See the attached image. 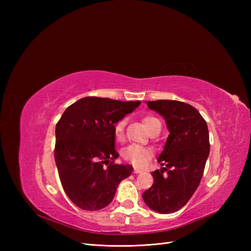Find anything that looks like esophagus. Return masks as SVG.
I'll return each mask as SVG.
<instances>
[{"mask_svg": "<svg viewBox=\"0 0 251 251\" xmlns=\"http://www.w3.org/2000/svg\"><path fill=\"white\" fill-rule=\"evenodd\" d=\"M133 172H134L135 174H140V173H142V170H140V169H137V168H135Z\"/></svg>", "mask_w": 251, "mask_h": 251, "instance_id": "esophagus-1", "label": "esophagus"}]
</instances>
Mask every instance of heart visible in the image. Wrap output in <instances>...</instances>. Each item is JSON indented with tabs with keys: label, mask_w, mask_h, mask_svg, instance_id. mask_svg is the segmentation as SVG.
<instances>
[{
	"label": "heart",
	"mask_w": 251,
	"mask_h": 251,
	"mask_svg": "<svg viewBox=\"0 0 251 251\" xmlns=\"http://www.w3.org/2000/svg\"><path fill=\"white\" fill-rule=\"evenodd\" d=\"M142 121L144 126H146V127L149 130V132L157 125H161L159 119L153 115L144 116ZM126 124V120L124 118L118 120L115 126H114V135H115L117 140H123L125 135ZM151 156H153V151H151V149L137 146V144L128 146L123 151V157L125 160L128 163L133 164L134 166H137V168H144V166H147L151 160Z\"/></svg>",
	"instance_id": "b5f03b06"
}]
</instances>
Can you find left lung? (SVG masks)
<instances>
[{"label":"left lung","instance_id":"8db88e82","mask_svg":"<svg viewBox=\"0 0 251 251\" xmlns=\"http://www.w3.org/2000/svg\"><path fill=\"white\" fill-rule=\"evenodd\" d=\"M166 121L170 135L158 158L163 168L151 173L154 183L142 195L150 208L172 214L182 208L199 186L209 154L205 119L193 105L178 100L148 101Z\"/></svg>","mask_w":251,"mask_h":251}]
</instances>
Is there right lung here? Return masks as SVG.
Returning <instances> with one entry per match:
<instances>
[{
	"mask_svg": "<svg viewBox=\"0 0 251 251\" xmlns=\"http://www.w3.org/2000/svg\"><path fill=\"white\" fill-rule=\"evenodd\" d=\"M140 104L95 96L83 97L66 109L55 126L54 159L60 183L81 209L98 210L115 196L133 166L116 164L114 126Z\"/></svg>",
	"mask_w": 251,
	"mask_h": 251,
	"instance_id": "right-lung-1",
	"label": "right lung"
}]
</instances>
